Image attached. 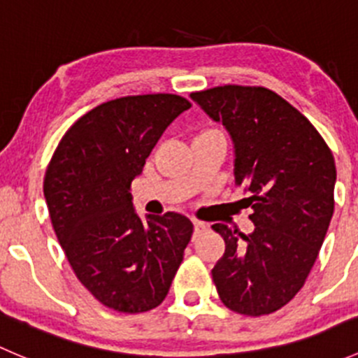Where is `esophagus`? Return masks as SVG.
Returning a JSON list of instances; mask_svg holds the SVG:
<instances>
[{
  "mask_svg": "<svg viewBox=\"0 0 358 358\" xmlns=\"http://www.w3.org/2000/svg\"><path fill=\"white\" fill-rule=\"evenodd\" d=\"M192 223H194V230H196V232H202V230L206 229V223L199 222V220H192Z\"/></svg>",
  "mask_w": 358,
  "mask_h": 358,
  "instance_id": "1",
  "label": "esophagus"
}]
</instances>
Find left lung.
<instances>
[{
  "mask_svg": "<svg viewBox=\"0 0 358 358\" xmlns=\"http://www.w3.org/2000/svg\"><path fill=\"white\" fill-rule=\"evenodd\" d=\"M236 147V185L248 192L251 234L215 223L225 252L211 270L232 312L268 315L305 284L334 213V157L289 102L262 86L225 85L192 93Z\"/></svg>",
  "mask_w": 358,
  "mask_h": 358,
  "instance_id": "left-lung-1",
  "label": "left lung"
}]
</instances>
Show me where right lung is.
I'll list each match as a JSON object with an SVG mask.
<instances>
[{
    "label": "right lung",
    "instance_id": "right-lung-1",
    "mask_svg": "<svg viewBox=\"0 0 358 358\" xmlns=\"http://www.w3.org/2000/svg\"><path fill=\"white\" fill-rule=\"evenodd\" d=\"M190 107L171 93L100 103L67 129L46 168L57 239L79 282L115 312L161 305L192 237L180 213L143 222L129 192L164 129Z\"/></svg>",
    "mask_w": 358,
    "mask_h": 358
}]
</instances>
